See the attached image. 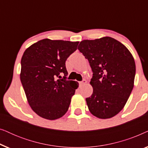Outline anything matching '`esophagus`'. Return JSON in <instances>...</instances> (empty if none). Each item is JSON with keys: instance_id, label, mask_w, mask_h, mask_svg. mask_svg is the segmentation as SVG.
I'll use <instances>...</instances> for the list:
<instances>
[{"instance_id": "34e87169", "label": "esophagus", "mask_w": 148, "mask_h": 148, "mask_svg": "<svg viewBox=\"0 0 148 148\" xmlns=\"http://www.w3.org/2000/svg\"><path fill=\"white\" fill-rule=\"evenodd\" d=\"M87 84V81L86 79H84L83 81H82V82H79V84L81 86H84V85H86Z\"/></svg>"}]
</instances>
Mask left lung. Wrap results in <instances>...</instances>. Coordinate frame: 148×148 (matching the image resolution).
I'll use <instances>...</instances> for the list:
<instances>
[{"label":"left lung","instance_id":"obj_1","mask_svg":"<svg viewBox=\"0 0 148 148\" xmlns=\"http://www.w3.org/2000/svg\"><path fill=\"white\" fill-rule=\"evenodd\" d=\"M78 50L93 72V94L86 100L89 110L97 118H112L124 108L134 86L133 56L125 45L108 36L83 40Z\"/></svg>","mask_w":148,"mask_h":148}]
</instances>
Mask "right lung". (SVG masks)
<instances>
[{
  "label": "right lung",
  "mask_w": 148,
  "mask_h": 148,
  "mask_svg": "<svg viewBox=\"0 0 148 148\" xmlns=\"http://www.w3.org/2000/svg\"><path fill=\"white\" fill-rule=\"evenodd\" d=\"M79 42L44 39L25 50L21 64V79L32 110L42 118L56 120L67 112L79 83L66 80L67 58ZM60 73L63 79H57Z\"/></svg>",
  "instance_id": "1"
}]
</instances>
